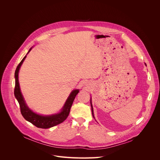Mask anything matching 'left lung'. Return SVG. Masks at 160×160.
I'll use <instances>...</instances> for the list:
<instances>
[{"instance_id":"1","label":"left lung","mask_w":160,"mask_h":160,"mask_svg":"<svg viewBox=\"0 0 160 160\" xmlns=\"http://www.w3.org/2000/svg\"><path fill=\"white\" fill-rule=\"evenodd\" d=\"M90 105H91V108H92V116L94 118V110H93V107H92V101H91V98H90Z\"/></svg>"}]
</instances>
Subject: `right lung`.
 Listing matches in <instances>:
<instances>
[{
	"mask_svg": "<svg viewBox=\"0 0 160 160\" xmlns=\"http://www.w3.org/2000/svg\"><path fill=\"white\" fill-rule=\"evenodd\" d=\"M32 48L30 49L27 55L32 50ZM27 55L21 60L19 62L18 66L16 68V70L14 73L15 77V88H14V96L17 99L19 107L22 116L23 118L27 120L28 122H30L35 126L38 128H49L52 127H54L57 125H59L63 122L69 115V113L70 111L71 107L73 102V101L79 92V89H75L70 93V96H68V99H66L63 107L61 109L60 112L58 113L53 114V115H42L40 114H37L33 111L31 109L28 108L26 102L24 99L23 96L22 95V93L20 90L19 83L18 80V75L19 71L22 65V62L25 61V58H27Z\"/></svg>",
	"mask_w": 160,
	"mask_h": 160,
	"instance_id": "1",
	"label": "right lung"
}]
</instances>
